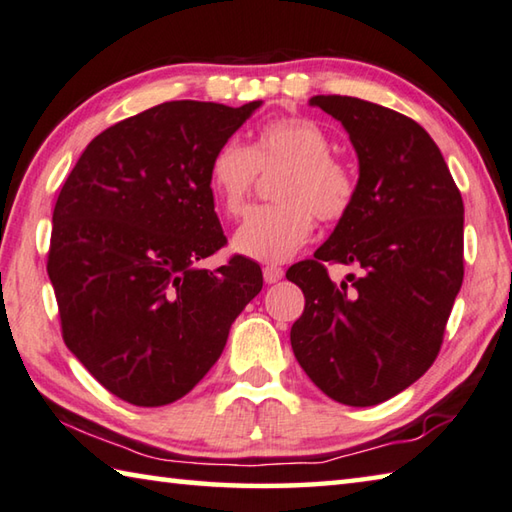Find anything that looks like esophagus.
<instances>
[{
	"mask_svg": "<svg viewBox=\"0 0 512 512\" xmlns=\"http://www.w3.org/2000/svg\"><path fill=\"white\" fill-rule=\"evenodd\" d=\"M282 277H284V268H282V266H275V264L264 266V282H266V284L280 282Z\"/></svg>",
	"mask_w": 512,
	"mask_h": 512,
	"instance_id": "1",
	"label": "esophagus"
}]
</instances>
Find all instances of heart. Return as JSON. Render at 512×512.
<instances>
[{
    "label": "heart",
    "instance_id": "1",
    "mask_svg": "<svg viewBox=\"0 0 512 512\" xmlns=\"http://www.w3.org/2000/svg\"><path fill=\"white\" fill-rule=\"evenodd\" d=\"M333 143L306 118H280L259 127L253 147L237 138L221 143L208 167L210 192L228 215H239L253 194L259 170H284L275 206L253 208L232 235V248L255 262L277 264L297 253L315 228V217L340 221L353 210L358 179Z\"/></svg>",
    "mask_w": 512,
    "mask_h": 512
}]
</instances>
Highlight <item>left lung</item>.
<instances>
[{
    "label": "left lung",
    "mask_w": 512,
    "mask_h": 512,
    "mask_svg": "<svg viewBox=\"0 0 512 512\" xmlns=\"http://www.w3.org/2000/svg\"><path fill=\"white\" fill-rule=\"evenodd\" d=\"M340 120L360 163L358 197L331 237L288 268L304 313L297 362L333 401L369 407L432 367L463 282V199L441 150L416 120L351 96H313ZM327 263L363 268L333 285Z\"/></svg>",
    "instance_id": "8db88e82"
}]
</instances>
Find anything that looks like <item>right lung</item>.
I'll use <instances>...</instances> for the list:
<instances>
[{"mask_svg": "<svg viewBox=\"0 0 512 512\" xmlns=\"http://www.w3.org/2000/svg\"><path fill=\"white\" fill-rule=\"evenodd\" d=\"M259 105L145 109L98 134L62 185L46 262L62 338L120 401H179L262 291V268L244 255L197 266L226 244L210 159Z\"/></svg>", "mask_w": 512, "mask_h": 512, "instance_id": "obj_1", "label": "right lung"}]
</instances>
